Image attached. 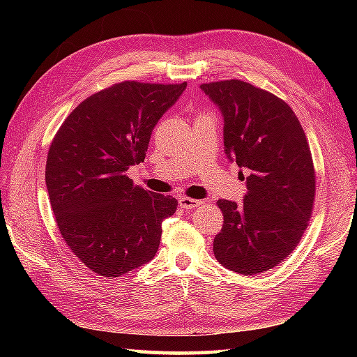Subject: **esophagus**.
<instances>
[{"label":"esophagus","mask_w":357,"mask_h":357,"mask_svg":"<svg viewBox=\"0 0 357 357\" xmlns=\"http://www.w3.org/2000/svg\"><path fill=\"white\" fill-rule=\"evenodd\" d=\"M202 204L200 200L197 198H187V197H181L179 198V206L183 209H195Z\"/></svg>","instance_id":"obj_1"}]
</instances>
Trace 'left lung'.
Masks as SVG:
<instances>
[{
	"instance_id": "8db88e82",
	"label": "left lung",
	"mask_w": 357,
	"mask_h": 357,
	"mask_svg": "<svg viewBox=\"0 0 357 357\" xmlns=\"http://www.w3.org/2000/svg\"><path fill=\"white\" fill-rule=\"evenodd\" d=\"M200 88L222 113L228 160L247 173L243 203L217 202L223 227L215 258L238 274L264 273L294 250L312 215L315 170L307 137L288 104L250 83Z\"/></svg>"
}]
</instances>
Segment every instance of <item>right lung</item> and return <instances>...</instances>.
<instances>
[{
  "instance_id": "add662e5",
  "label": "right lung",
  "mask_w": 357,
  "mask_h": 357,
  "mask_svg": "<svg viewBox=\"0 0 357 357\" xmlns=\"http://www.w3.org/2000/svg\"><path fill=\"white\" fill-rule=\"evenodd\" d=\"M187 83L123 82L84 99L64 119L47 155L45 184L59 231L74 255L104 277L149 263L173 197L126 176L146 155L151 132Z\"/></svg>"
}]
</instances>
